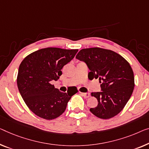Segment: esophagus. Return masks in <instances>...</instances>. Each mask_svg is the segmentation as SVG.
<instances>
[{"instance_id": "34e87169", "label": "esophagus", "mask_w": 149, "mask_h": 149, "mask_svg": "<svg viewBox=\"0 0 149 149\" xmlns=\"http://www.w3.org/2000/svg\"><path fill=\"white\" fill-rule=\"evenodd\" d=\"M81 94L84 97H86V98H88V97H89L90 96V93H81Z\"/></svg>"}]
</instances>
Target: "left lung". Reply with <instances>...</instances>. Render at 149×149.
Segmentation results:
<instances>
[{"label": "left lung", "instance_id": "8db88e82", "mask_svg": "<svg viewBox=\"0 0 149 149\" xmlns=\"http://www.w3.org/2000/svg\"><path fill=\"white\" fill-rule=\"evenodd\" d=\"M76 58L87 64L88 78H99L101 92H92L97 100L90 112L97 118L109 119L118 114L129 100L134 87V77L129 63L112 50L100 47L82 49Z\"/></svg>", "mask_w": 149, "mask_h": 149}]
</instances>
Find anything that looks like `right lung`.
Segmentation results:
<instances>
[{
    "label": "right lung",
    "instance_id": "1",
    "mask_svg": "<svg viewBox=\"0 0 149 149\" xmlns=\"http://www.w3.org/2000/svg\"><path fill=\"white\" fill-rule=\"evenodd\" d=\"M77 51L41 49L28 55L20 64L18 88L26 105L37 116L53 120L61 116L71 97L78 92H61L51 84L59 78L61 69L74 58Z\"/></svg>",
    "mask_w": 149,
    "mask_h": 149
}]
</instances>
